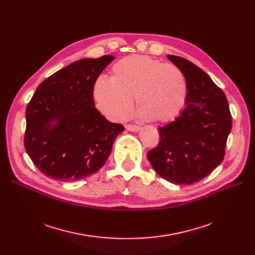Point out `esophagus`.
<instances>
[{
	"label": "esophagus",
	"mask_w": 255,
	"mask_h": 255,
	"mask_svg": "<svg viewBox=\"0 0 255 255\" xmlns=\"http://www.w3.org/2000/svg\"><path fill=\"white\" fill-rule=\"evenodd\" d=\"M125 128L127 129V130H129V131H138L139 129H140V126H138V125H133V124H126L125 125Z\"/></svg>",
	"instance_id": "obj_1"
}]
</instances>
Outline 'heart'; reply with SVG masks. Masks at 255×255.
<instances>
[{"label":"heart","mask_w":255,"mask_h":255,"mask_svg":"<svg viewBox=\"0 0 255 255\" xmlns=\"http://www.w3.org/2000/svg\"><path fill=\"white\" fill-rule=\"evenodd\" d=\"M93 97L97 109L115 122L131 115L135 98L142 118L167 123L184 109L187 82L177 65L134 55L118 61L112 67L111 78L99 76L95 80Z\"/></svg>","instance_id":"heart-1"}]
</instances>
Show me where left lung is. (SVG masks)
I'll list each match as a JSON object with an SVG mask.
<instances>
[{"mask_svg":"<svg viewBox=\"0 0 255 255\" xmlns=\"http://www.w3.org/2000/svg\"><path fill=\"white\" fill-rule=\"evenodd\" d=\"M167 58L185 75L186 107L175 121L159 128V143L146 156L162 179L190 185L222 162L233 119L224 92L203 69L181 57Z\"/></svg>","mask_w":255,"mask_h":255,"instance_id":"8db88e82","label":"left lung"}]
</instances>
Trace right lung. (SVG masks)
Masks as SVG:
<instances>
[{"instance_id":"obj_1","label":"right lung","mask_w":255,"mask_h":255,"mask_svg":"<svg viewBox=\"0 0 255 255\" xmlns=\"http://www.w3.org/2000/svg\"><path fill=\"white\" fill-rule=\"evenodd\" d=\"M114 59L103 56L68 65L44 79L26 106L24 148L48 178L68 182L94 175L125 130L107 121L93 98L94 83Z\"/></svg>"}]
</instances>
